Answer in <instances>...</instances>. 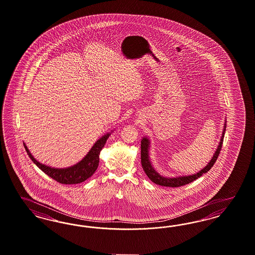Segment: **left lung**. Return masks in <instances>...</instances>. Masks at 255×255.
<instances>
[{"label":"left lung","mask_w":255,"mask_h":255,"mask_svg":"<svg viewBox=\"0 0 255 255\" xmlns=\"http://www.w3.org/2000/svg\"><path fill=\"white\" fill-rule=\"evenodd\" d=\"M226 131V122L224 124V128H223V132H222V136L219 141V144L217 146V149L215 152L212 160H210V162L207 165L198 172L197 174L194 175H190V176H182V177H176V178H166L163 176H160V174L154 169V167L151 164L150 160H149V143L150 141L147 138H142L141 141V162L142 169L144 171V173L146 174V176L149 178L151 181H153L154 183L161 185V186H166V187H179L185 184H188L190 182L196 180L199 177H201L203 174L207 173L209 170L213 167V165L215 164L216 160H217V157L220 153L221 147H222V143H223V139H224V134Z\"/></svg>","instance_id":"left-lung-1"}]
</instances>
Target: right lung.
Wrapping results in <instances>:
<instances>
[{"label": "right lung", "mask_w": 255, "mask_h": 255, "mask_svg": "<svg viewBox=\"0 0 255 255\" xmlns=\"http://www.w3.org/2000/svg\"><path fill=\"white\" fill-rule=\"evenodd\" d=\"M110 135L111 133H107L98 141H95L94 146L88 152L83 160H80L78 163L68 168H53L38 162V160L32 156L25 143H23V145L32 161L49 177L62 184H77L85 181L86 179H89L94 175V173L98 167L100 151L104 147L105 143L110 137Z\"/></svg>", "instance_id": "obj_1"}]
</instances>
